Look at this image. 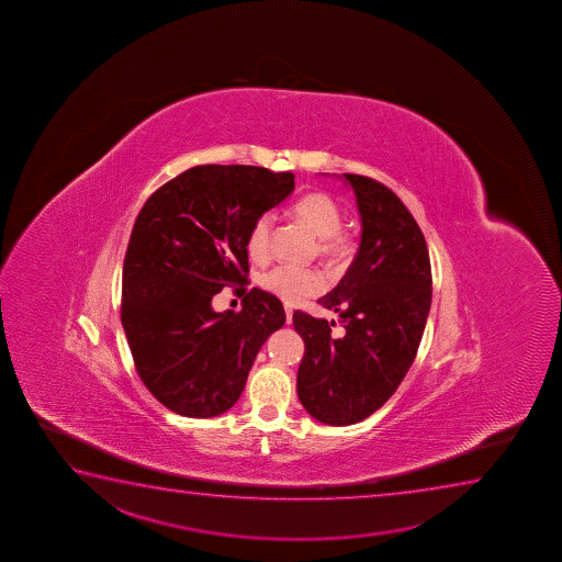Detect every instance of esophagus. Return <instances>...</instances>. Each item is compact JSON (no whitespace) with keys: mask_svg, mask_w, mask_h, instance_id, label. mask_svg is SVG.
Returning a JSON list of instances; mask_svg holds the SVG:
<instances>
[{"mask_svg":"<svg viewBox=\"0 0 562 562\" xmlns=\"http://www.w3.org/2000/svg\"><path fill=\"white\" fill-rule=\"evenodd\" d=\"M293 322V311L290 306H285V324L290 325Z\"/></svg>","mask_w":562,"mask_h":562,"instance_id":"obj_1","label":"esophagus"}]
</instances>
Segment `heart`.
<instances>
[{"mask_svg":"<svg viewBox=\"0 0 562 562\" xmlns=\"http://www.w3.org/2000/svg\"><path fill=\"white\" fill-rule=\"evenodd\" d=\"M291 216L306 225L316 237L319 256L330 261H340L350 251V240L340 232L342 212L337 201L324 192L306 193L299 198L290 209ZM272 218L271 212L259 214L251 224L246 250L254 261L263 263L271 258L272 251ZM259 284L274 297L284 303H301L306 297H314L325 290V277L316 269H295L288 265H278L259 277Z\"/></svg>","mask_w":562,"mask_h":562,"instance_id":"obj_1","label":"heart"}]
</instances>
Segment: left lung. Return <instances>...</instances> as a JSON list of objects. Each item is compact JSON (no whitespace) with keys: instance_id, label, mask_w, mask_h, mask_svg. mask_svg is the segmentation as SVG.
<instances>
[{"instance_id":"8db88e82","label":"left lung","mask_w":562,"mask_h":562,"mask_svg":"<svg viewBox=\"0 0 562 562\" xmlns=\"http://www.w3.org/2000/svg\"><path fill=\"white\" fill-rule=\"evenodd\" d=\"M361 214V245L342 280L317 303L335 322L293 314L304 340L297 395L327 425H353L387 403L416 359L432 299L429 250L422 229L387 186L344 175Z\"/></svg>"}]
</instances>
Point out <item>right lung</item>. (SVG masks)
Instances as JSON below:
<instances>
[{
	"mask_svg": "<svg viewBox=\"0 0 562 562\" xmlns=\"http://www.w3.org/2000/svg\"><path fill=\"white\" fill-rule=\"evenodd\" d=\"M293 172L198 166L146 199L122 271L120 317L135 369L159 403L186 417H214L237 403L265 340L285 324L269 291H246V238L259 214L295 188ZM227 284L244 311L216 313Z\"/></svg>",
	"mask_w": 562,
	"mask_h": 562,
	"instance_id": "add662e5",
	"label": "right lung"
}]
</instances>
